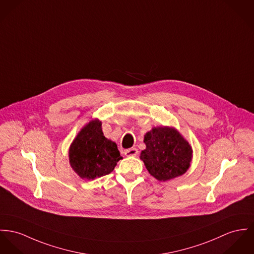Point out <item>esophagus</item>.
I'll list each match as a JSON object with an SVG mask.
<instances>
[{"label": "esophagus", "mask_w": 254, "mask_h": 254, "mask_svg": "<svg viewBox=\"0 0 254 254\" xmlns=\"http://www.w3.org/2000/svg\"><path fill=\"white\" fill-rule=\"evenodd\" d=\"M125 155L127 156H133L138 155V150L136 148H130L125 151Z\"/></svg>", "instance_id": "esophagus-1"}]
</instances>
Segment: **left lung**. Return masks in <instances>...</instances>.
<instances>
[{"mask_svg": "<svg viewBox=\"0 0 254 254\" xmlns=\"http://www.w3.org/2000/svg\"><path fill=\"white\" fill-rule=\"evenodd\" d=\"M144 143L146 149L140 158L149 173L158 181L174 179L189 169L192 150L174 128L155 127L145 135Z\"/></svg>", "mask_w": 254, "mask_h": 254, "instance_id": "8db88e82", "label": "left lung"}]
</instances>
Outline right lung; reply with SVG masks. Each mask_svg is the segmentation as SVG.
Wrapping results in <instances>:
<instances>
[{
	"label": "right lung",
	"instance_id": "1",
	"mask_svg": "<svg viewBox=\"0 0 254 254\" xmlns=\"http://www.w3.org/2000/svg\"><path fill=\"white\" fill-rule=\"evenodd\" d=\"M122 158L117 145L103 135L101 123H89L69 149V162L82 179L94 180L111 173Z\"/></svg>",
	"mask_w": 254,
	"mask_h": 254
}]
</instances>
